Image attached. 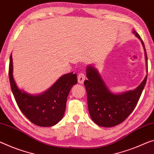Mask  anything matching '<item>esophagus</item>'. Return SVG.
I'll list each match as a JSON object with an SVG mask.
<instances>
[{"label": "esophagus", "mask_w": 154, "mask_h": 154, "mask_svg": "<svg viewBox=\"0 0 154 154\" xmlns=\"http://www.w3.org/2000/svg\"><path fill=\"white\" fill-rule=\"evenodd\" d=\"M85 79H86V76H85V75L84 74H82V73H80L79 75H78V81H79V82L80 84H83Z\"/></svg>", "instance_id": "34e87169"}]
</instances>
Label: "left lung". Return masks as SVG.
I'll return each mask as SVG.
<instances>
[{
	"label": "left lung",
	"mask_w": 154,
	"mask_h": 154,
	"mask_svg": "<svg viewBox=\"0 0 154 154\" xmlns=\"http://www.w3.org/2000/svg\"><path fill=\"white\" fill-rule=\"evenodd\" d=\"M134 34L143 43L147 63V56L143 40L136 31ZM86 74L88 79L85 80L84 85L87 90L89 114L96 125L104 127L119 125L131 114L138 103L147 78L146 75L141 84L134 90L114 94L109 90L98 70L93 66H87Z\"/></svg>",
	"instance_id": "left-lung-1"
}]
</instances>
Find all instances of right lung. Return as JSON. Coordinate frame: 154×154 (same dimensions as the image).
Listing matches in <instances>:
<instances>
[{"instance_id": "obj_1", "label": "right lung", "mask_w": 154, "mask_h": 154, "mask_svg": "<svg viewBox=\"0 0 154 154\" xmlns=\"http://www.w3.org/2000/svg\"><path fill=\"white\" fill-rule=\"evenodd\" d=\"M12 73L11 54L9 77L11 91L18 107L26 118L40 127H51L57 124L65 113L70 89L78 82L76 74L72 72L62 75L48 90L40 95L34 96L18 88Z\"/></svg>"}]
</instances>
